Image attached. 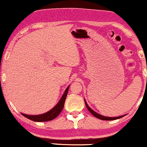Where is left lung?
<instances>
[{"instance_id":"left-lung-1","label":"left lung","mask_w":147,"mask_h":147,"mask_svg":"<svg viewBox=\"0 0 147 147\" xmlns=\"http://www.w3.org/2000/svg\"><path fill=\"white\" fill-rule=\"evenodd\" d=\"M84 102H85V104H86V106L87 107V109H88V111H89L92 114H93L94 117H96V118L99 119H101V120H105V121H112V120H116V119H121L122 118V117H124L125 115H122V116H120V117H105V116H102L101 115V114H98L96 112H95V111H93V109H91V107H89V106L88 105V104H87L86 101L84 99Z\"/></svg>"}]
</instances>
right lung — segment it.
<instances>
[{
    "mask_svg": "<svg viewBox=\"0 0 147 147\" xmlns=\"http://www.w3.org/2000/svg\"><path fill=\"white\" fill-rule=\"evenodd\" d=\"M69 87H70V85L66 88L65 91L64 92L63 94L62 97L61 98L59 102H58L52 109H50L49 111H48L47 112L44 113V114H39V115H28V114H24V113H22V114L24 117H25L26 118L30 119V120L31 121H33L42 122L49 121L53 120V119H55L56 117H57L58 116H59V114L61 112L63 108L66 96H67V91H68L69 89Z\"/></svg>",
    "mask_w": 147,
    "mask_h": 147,
    "instance_id": "add662e5",
    "label": "right lung"
}]
</instances>
